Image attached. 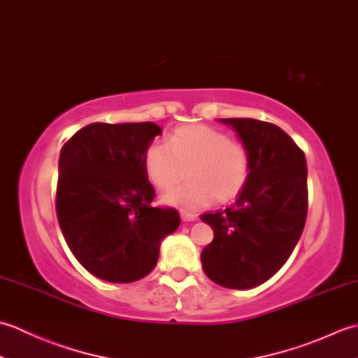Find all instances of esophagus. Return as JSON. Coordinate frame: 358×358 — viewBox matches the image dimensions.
Wrapping results in <instances>:
<instances>
[{
    "label": "esophagus",
    "mask_w": 358,
    "mask_h": 358,
    "mask_svg": "<svg viewBox=\"0 0 358 358\" xmlns=\"http://www.w3.org/2000/svg\"><path fill=\"white\" fill-rule=\"evenodd\" d=\"M180 215H181V220H183V222H195V220L199 218L195 214H187V212H181Z\"/></svg>",
    "instance_id": "obj_1"
}]
</instances>
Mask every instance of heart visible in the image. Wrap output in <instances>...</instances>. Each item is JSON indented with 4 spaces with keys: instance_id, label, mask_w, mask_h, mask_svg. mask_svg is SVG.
<instances>
[{
    "instance_id": "1",
    "label": "heart",
    "mask_w": 358,
    "mask_h": 358,
    "mask_svg": "<svg viewBox=\"0 0 358 358\" xmlns=\"http://www.w3.org/2000/svg\"><path fill=\"white\" fill-rule=\"evenodd\" d=\"M187 172L185 173L184 171ZM144 171L163 201L183 210H196L215 201L229 203L241 194L250 175V154L241 141L204 124L181 126L167 136V146L152 143L144 154Z\"/></svg>"
}]
</instances>
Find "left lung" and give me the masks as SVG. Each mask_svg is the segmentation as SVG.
I'll list each match as a JSON object with an SVG mask.
<instances>
[{"instance_id": "left-lung-1", "label": "left lung", "mask_w": 358, "mask_h": 358, "mask_svg": "<svg viewBox=\"0 0 358 358\" xmlns=\"http://www.w3.org/2000/svg\"><path fill=\"white\" fill-rule=\"evenodd\" d=\"M250 154L249 180L234 206L201 220L214 229L203 249L206 275L229 289H250L286 263L308 215V167L285 131L252 118H222Z\"/></svg>"}]
</instances>
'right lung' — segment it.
Returning <instances> with one entry per match:
<instances>
[{"label": "right lung", "mask_w": 358, "mask_h": 358, "mask_svg": "<svg viewBox=\"0 0 358 358\" xmlns=\"http://www.w3.org/2000/svg\"><path fill=\"white\" fill-rule=\"evenodd\" d=\"M155 123H92L67 141L58 163L57 217L75 258L95 277L132 283L155 268L159 243L180 226L154 208L144 154Z\"/></svg>", "instance_id": "obj_1"}]
</instances>
